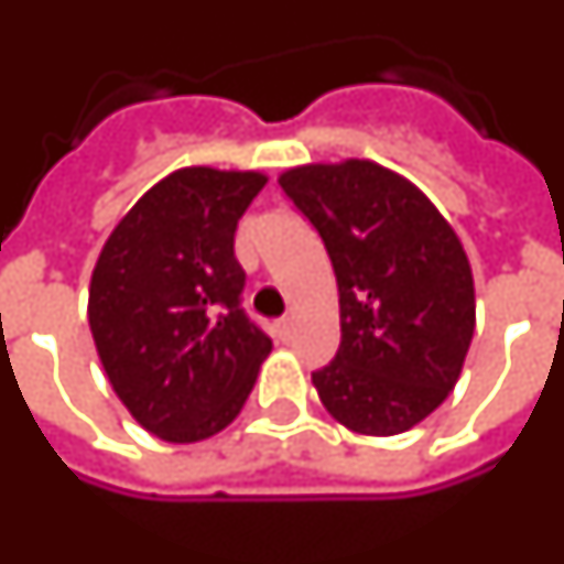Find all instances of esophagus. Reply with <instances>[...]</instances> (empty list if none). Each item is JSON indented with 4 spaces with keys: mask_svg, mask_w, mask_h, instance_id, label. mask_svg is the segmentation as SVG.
Masks as SVG:
<instances>
[{
    "mask_svg": "<svg viewBox=\"0 0 564 564\" xmlns=\"http://www.w3.org/2000/svg\"><path fill=\"white\" fill-rule=\"evenodd\" d=\"M274 336L281 338V341H286V338L293 336V321H290V317H281V321L274 323Z\"/></svg>",
    "mask_w": 564,
    "mask_h": 564,
    "instance_id": "1",
    "label": "esophagus"
}]
</instances>
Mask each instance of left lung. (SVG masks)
Masks as SVG:
<instances>
[{
    "label": "left lung",
    "mask_w": 564,
    "mask_h": 564,
    "mask_svg": "<svg viewBox=\"0 0 564 564\" xmlns=\"http://www.w3.org/2000/svg\"><path fill=\"white\" fill-rule=\"evenodd\" d=\"M281 188L321 231L338 283L336 360L311 372L348 431L393 436L455 388L476 326L470 259L415 183L369 159L302 164Z\"/></svg>",
    "instance_id": "obj_1"
}]
</instances>
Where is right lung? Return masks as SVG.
Wrapping results in <instances>:
<instances>
[{
	"instance_id": "add662e5",
	"label": "right lung",
	"mask_w": 564,
	"mask_h": 564,
	"mask_svg": "<svg viewBox=\"0 0 564 564\" xmlns=\"http://www.w3.org/2000/svg\"><path fill=\"white\" fill-rule=\"evenodd\" d=\"M269 176L180 167L133 204L90 274L88 323L106 378L133 421L198 443L253 391L271 338L241 308L235 231Z\"/></svg>"
}]
</instances>
